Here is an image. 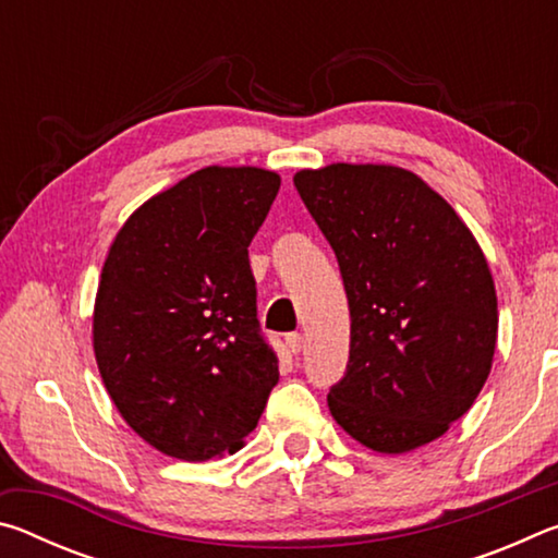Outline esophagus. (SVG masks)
Wrapping results in <instances>:
<instances>
[{
    "label": "esophagus",
    "instance_id": "esophagus-1",
    "mask_svg": "<svg viewBox=\"0 0 558 558\" xmlns=\"http://www.w3.org/2000/svg\"><path fill=\"white\" fill-rule=\"evenodd\" d=\"M286 344H288V349L292 354H300V349H302V335L300 332H290L288 337H286Z\"/></svg>",
    "mask_w": 558,
    "mask_h": 558
}]
</instances>
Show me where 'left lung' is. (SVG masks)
<instances>
[{"label": "left lung", "instance_id": "8db88e82", "mask_svg": "<svg viewBox=\"0 0 558 558\" xmlns=\"http://www.w3.org/2000/svg\"><path fill=\"white\" fill-rule=\"evenodd\" d=\"M292 182L332 245L352 317L332 418L389 456L440 438L493 369L497 292L483 248L409 169L337 162Z\"/></svg>", "mask_w": 558, "mask_h": 558}]
</instances>
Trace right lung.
<instances>
[{
  "instance_id": "1",
  "label": "right lung",
  "mask_w": 558,
  "mask_h": 558,
  "mask_svg": "<svg viewBox=\"0 0 558 558\" xmlns=\"http://www.w3.org/2000/svg\"><path fill=\"white\" fill-rule=\"evenodd\" d=\"M278 189L270 169L204 167L132 211L110 245L93 352L128 426L169 458L241 450L278 384L248 263Z\"/></svg>"
}]
</instances>
